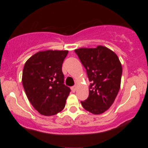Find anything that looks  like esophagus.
<instances>
[{
  "label": "esophagus",
  "mask_w": 148,
  "mask_h": 148,
  "mask_svg": "<svg viewBox=\"0 0 148 148\" xmlns=\"http://www.w3.org/2000/svg\"><path fill=\"white\" fill-rule=\"evenodd\" d=\"M71 89H72V91L73 92H75L76 90V86H73V87L71 88Z\"/></svg>",
  "instance_id": "1"
}]
</instances>
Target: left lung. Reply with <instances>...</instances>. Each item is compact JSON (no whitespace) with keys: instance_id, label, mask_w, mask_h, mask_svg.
I'll return each instance as SVG.
<instances>
[{"instance_id":"8db88e82","label":"left lung","mask_w":148,"mask_h":148,"mask_svg":"<svg viewBox=\"0 0 148 148\" xmlns=\"http://www.w3.org/2000/svg\"><path fill=\"white\" fill-rule=\"evenodd\" d=\"M86 69L89 81V96L81 104L86 111L99 115L114 102L120 88L123 68L118 56L103 46L75 49Z\"/></svg>"}]
</instances>
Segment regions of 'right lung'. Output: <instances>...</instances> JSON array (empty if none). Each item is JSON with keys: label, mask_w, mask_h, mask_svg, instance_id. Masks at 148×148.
Instances as JSON below:
<instances>
[{"label": "right lung", "mask_w": 148, "mask_h": 148, "mask_svg": "<svg viewBox=\"0 0 148 148\" xmlns=\"http://www.w3.org/2000/svg\"><path fill=\"white\" fill-rule=\"evenodd\" d=\"M68 51H39L25 62L22 84L27 97L40 114H57L65 106L70 88L64 84L62 64Z\"/></svg>", "instance_id": "right-lung-1"}]
</instances>
